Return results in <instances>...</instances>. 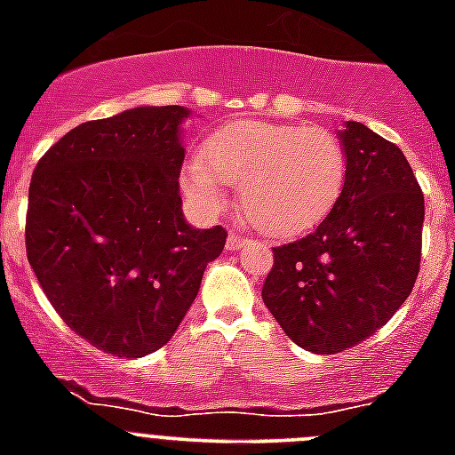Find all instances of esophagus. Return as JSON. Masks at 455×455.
Segmentation results:
<instances>
[{"label":"esophagus","instance_id":"esophagus-1","mask_svg":"<svg viewBox=\"0 0 455 455\" xmlns=\"http://www.w3.org/2000/svg\"><path fill=\"white\" fill-rule=\"evenodd\" d=\"M248 243H251V239H246V236H239L235 232L228 235V251H239V248L248 246Z\"/></svg>","mask_w":455,"mask_h":455}]
</instances>
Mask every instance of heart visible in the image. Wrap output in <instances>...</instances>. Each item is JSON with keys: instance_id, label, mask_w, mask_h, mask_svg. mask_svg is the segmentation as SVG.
<instances>
[{"instance_id": "1", "label": "heart", "mask_w": 455, "mask_h": 455, "mask_svg": "<svg viewBox=\"0 0 455 455\" xmlns=\"http://www.w3.org/2000/svg\"><path fill=\"white\" fill-rule=\"evenodd\" d=\"M204 158L184 164L188 198L207 214H219L230 204V184H241L246 216L273 236L299 235L319 223L347 178L339 140L319 124L236 120L209 136Z\"/></svg>"}]
</instances>
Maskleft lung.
I'll return each mask as SVG.
<instances>
[{
  "label": "left lung",
  "instance_id": "1",
  "mask_svg": "<svg viewBox=\"0 0 455 455\" xmlns=\"http://www.w3.org/2000/svg\"><path fill=\"white\" fill-rule=\"evenodd\" d=\"M347 178L312 235L273 248L264 305L312 353L347 351L403 305L421 259L424 193L399 148L367 124L339 132Z\"/></svg>",
  "mask_w": 455,
  "mask_h": 455
}]
</instances>
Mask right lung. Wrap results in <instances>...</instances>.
I'll list each match as a JSON object with an SVG mask.
<instances>
[{"label":"right lung","instance_id":"obj_1","mask_svg":"<svg viewBox=\"0 0 455 455\" xmlns=\"http://www.w3.org/2000/svg\"><path fill=\"white\" fill-rule=\"evenodd\" d=\"M184 107H136L68 132L31 178L27 257L52 307L100 351L175 335L228 232L184 220Z\"/></svg>","mask_w":455,"mask_h":455}]
</instances>
